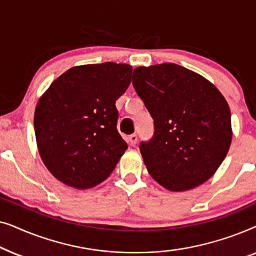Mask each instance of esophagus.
<instances>
[{"label":"esophagus","mask_w":256,"mask_h":256,"mask_svg":"<svg viewBox=\"0 0 256 256\" xmlns=\"http://www.w3.org/2000/svg\"><path fill=\"white\" fill-rule=\"evenodd\" d=\"M138 135H136V134H132V135L129 136V138H128V142H129V144H130L132 146H136V143H138Z\"/></svg>","instance_id":"1"}]
</instances>
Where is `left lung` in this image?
Masks as SVG:
<instances>
[{"label": "left lung", "mask_w": 256, "mask_h": 256, "mask_svg": "<svg viewBox=\"0 0 256 256\" xmlns=\"http://www.w3.org/2000/svg\"><path fill=\"white\" fill-rule=\"evenodd\" d=\"M132 86L154 118V135L140 152L154 180L185 191L212 177L232 142L230 110L202 76L171 64L136 68Z\"/></svg>", "instance_id": "obj_1"}]
</instances>
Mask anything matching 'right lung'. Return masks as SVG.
<instances>
[{"label": "right lung", "mask_w": 256, "mask_h": 256, "mask_svg": "<svg viewBox=\"0 0 256 256\" xmlns=\"http://www.w3.org/2000/svg\"><path fill=\"white\" fill-rule=\"evenodd\" d=\"M132 68L102 62L70 68L38 101L34 134L45 166L76 188L100 184L128 148L118 132L115 102L128 88Z\"/></svg>", "instance_id": "right-lung-1"}]
</instances>
